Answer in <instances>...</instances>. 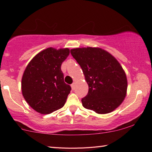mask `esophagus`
<instances>
[{
    "instance_id": "1",
    "label": "esophagus",
    "mask_w": 152,
    "mask_h": 152,
    "mask_svg": "<svg viewBox=\"0 0 152 152\" xmlns=\"http://www.w3.org/2000/svg\"><path fill=\"white\" fill-rule=\"evenodd\" d=\"M71 86H72V90H74V88H75V83H73L72 85H71Z\"/></svg>"
}]
</instances>
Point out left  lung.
<instances>
[{
    "label": "left lung",
    "instance_id": "obj_1",
    "mask_svg": "<svg viewBox=\"0 0 152 152\" xmlns=\"http://www.w3.org/2000/svg\"><path fill=\"white\" fill-rule=\"evenodd\" d=\"M71 54L81 67L89 87L81 99L83 107L105 114L120 106L127 94L128 80L118 60L100 48H78L71 50Z\"/></svg>",
    "mask_w": 152,
    "mask_h": 152
}]
</instances>
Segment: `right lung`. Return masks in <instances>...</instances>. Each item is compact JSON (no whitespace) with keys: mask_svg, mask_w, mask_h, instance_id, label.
Wrapping results in <instances>:
<instances>
[{"mask_svg":"<svg viewBox=\"0 0 152 152\" xmlns=\"http://www.w3.org/2000/svg\"><path fill=\"white\" fill-rule=\"evenodd\" d=\"M69 48H48L30 61L22 78V92L28 105L38 113L48 114L64 106L70 86L64 81L61 65L69 55Z\"/></svg>","mask_w":152,"mask_h":152,"instance_id":"obj_1","label":"right lung"}]
</instances>
